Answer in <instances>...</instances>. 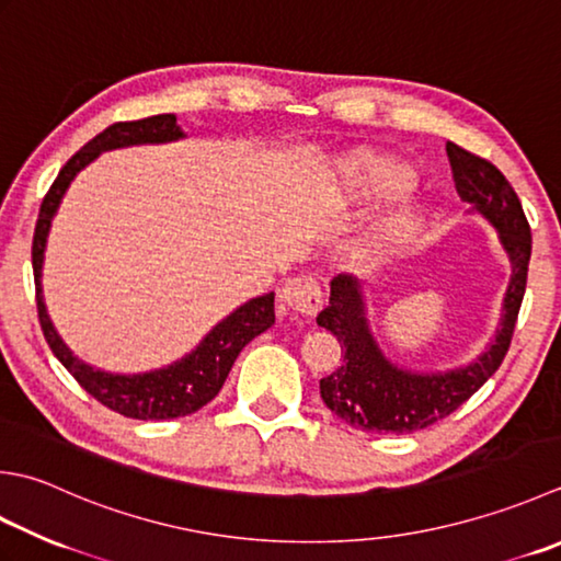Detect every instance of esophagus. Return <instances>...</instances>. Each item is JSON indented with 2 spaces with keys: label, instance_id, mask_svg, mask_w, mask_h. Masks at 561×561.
I'll list each match as a JSON object with an SVG mask.
<instances>
[{
  "label": "esophagus",
  "instance_id": "esophagus-1",
  "mask_svg": "<svg viewBox=\"0 0 561 561\" xmlns=\"http://www.w3.org/2000/svg\"><path fill=\"white\" fill-rule=\"evenodd\" d=\"M279 301L294 313L313 316L321 309L323 291L311 277H294L284 282V287L279 289Z\"/></svg>",
  "mask_w": 561,
  "mask_h": 561
}]
</instances>
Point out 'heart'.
<instances>
[{"label":"heart","instance_id":"b5f03b06","mask_svg":"<svg viewBox=\"0 0 561 561\" xmlns=\"http://www.w3.org/2000/svg\"><path fill=\"white\" fill-rule=\"evenodd\" d=\"M413 184V170L409 164L389 156L362 152L343 164V178L333 190V202L337 206L371 204L387 196L401 194ZM415 224V211L409 204H397L383 211L365 236H359L353 245V257L362 265L379 262L383 255L397 248Z\"/></svg>","mask_w":561,"mask_h":561}]
</instances>
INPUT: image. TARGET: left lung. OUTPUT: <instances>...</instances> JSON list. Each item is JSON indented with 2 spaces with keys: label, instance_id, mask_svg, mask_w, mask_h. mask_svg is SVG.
Listing matches in <instances>:
<instances>
[{
  "label": "left lung",
  "instance_id": "8db88e82",
  "mask_svg": "<svg viewBox=\"0 0 561 561\" xmlns=\"http://www.w3.org/2000/svg\"><path fill=\"white\" fill-rule=\"evenodd\" d=\"M445 150L457 192L469 202V214L481 216L496 230L511 262L501 321L484 353L467 365L443 371L403 367L383 353L371 331L365 284L337 274L331 282V299L318 313L316 323L337 337L343 362L333 375L321 379V399L337 419L357 431L409 435L447 419L471 393L484 387L511 347L533 250L528 218L518 194L489 160L471 156L455 142H447Z\"/></svg>",
  "mask_w": 561,
  "mask_h": 561
}]
</instances>
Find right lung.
Instances as JSON below:
<instances>
[{"instance_id":"obj_1","label":"right lung","mask_w":561,"mask_h":561,"mask_svg":"<svg viewBox=\"0 0 561 561\" xmlns=\"http://www.w3.org/2000/svg\"><path fill=\"white\" fill-rule=\"evenodd\" d=\"M184 130L178 124L174 114H158L140 121H121V124L108 126L102 134L94 136L82 150L65 162L58 178L41 204V214L36 221V233H33V279H36V304L43 335H46L53 355L62 362V367L80 381V387L92 393V397L104 403L126 419L136 421H170L180 415H190L199 411L202 405L211 401L221 391L224 381L233 367L236 357L240 355L252 337L265 333L274 325V291L255 296V299L238 306L230 311L224 321H218L208 331L202 343L192 353L174 359L168 367H158L150 371H138V375H114V371L96 369L87 365L84 359L77 357L72 350L65 345L60 333L46 309L43 299V260H46L48 233L55 214H58L60 202L72 180L80 174L87 164L94 162L102 152L130 146H158V142L182 140Z\"/></svg>"}]
</instances>
